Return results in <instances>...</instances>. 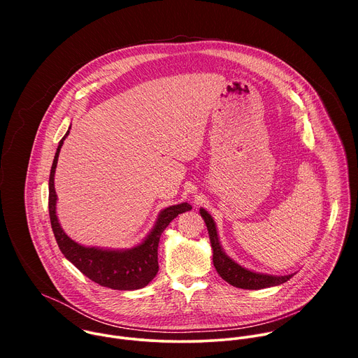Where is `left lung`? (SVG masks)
I'll use <instances>...</instances> for the list:
<instances>
[{"label": "left lung", "mask_w": 358, "mask_h": 358, "mask_svg": "<svg viewBox=\"0 0 358 358\" xmlns=\"http://www.w3.org/2000/svg\"><path fill=\"white\" fill-rule=\"evenodd\" d=\"M199 213H201V217L203 218V221H206L207 228H208L210 241H211V246H213V250H214V255H213L214 266H215L217 272L220 273V276L225 282H228L229 285H232L235 287L258 290V289H264V287L282 285L293 276V275L272 276V275L255 273V272H250V271L239 266L238 264H235L231 258L227 257V255L222 250V248H221V245H220L213 217L206 210H199Z\"/></svg>", "instance_id": "obj_1"}]
</instances>
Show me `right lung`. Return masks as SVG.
<instances>
[{
  "mask_svg": "<svg viewBox=\"0 0 358 358\" xmlns=\"http://www.w3.org/2000/svg\"><path fill=\"white\" fill-rule=\"evenodd\" d=\"M69 130L59 141L55 159L49 174V218L57 239V243L65 258L72 262L85 276L100 286L115 290H136L147 286L159 272L157 249L163 231L169 224L185 211L192 210L187 202L178 203L162 211L157 224L150 235L138 246L127 250H105L97 248H86L72 241L61 228L57 218V192L54 187V176L59 157V151Z\"/></svg>",
  "mask_w": 358,
  "mask_h": 358,
  "instance_id": "obj_1",
  "label": "right lung"
}]
</instances>
